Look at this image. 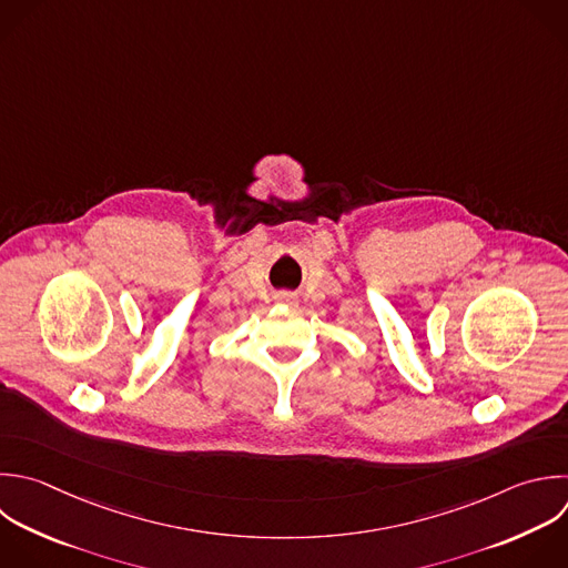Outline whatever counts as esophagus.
Masks as SVG:
<instances>
[{
    "label": "esophagus",
    "mask_w": 568,
    "mask_h": 568,
    "mask_svg": "<svg viewBox=\"0 0 568 568\" xmlns=\"http://www.w3.org/2000/svg\"><path fill=\"white\" fill-rule=\"evenodd\" d=\"M288 297H291V295H284V300H288Z\"/></svg>",
    "instance_id": "obj_1"
}]
</instances>
